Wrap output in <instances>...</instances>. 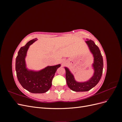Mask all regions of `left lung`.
Wrapping results in <instances>:
<instances>
[{
	"instance_id": "8db88e82",
	"label": "left lung",
	"mask_w": 122,
	"mask_h": 122,
	"mask_svg": "<svg viewBox=\"0 0 122 122\" xmlns=\"http://www.w3.org/2000/svg\"><path fill=\"white\" fill-rule=\"evenodd\" d=\"M86 43L94 55V75L87 82H78L75 80L73 75L68 69L65 68L66 78L68 86L70 89L75 92H86L90 90L98 84L102 75L103 61L99 47L91 40H87Z\"/></svg>"
}]
</instances>
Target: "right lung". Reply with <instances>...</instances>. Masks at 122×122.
Returning a JSON list of instances; mask_svg holds the SVG:
<instances>
[{
  "label": "right lung",
  "instance_id": "obj_1",
  "mask_svg": "<svg viewBox=\"0 0 122 122\" xmlns=\"http://www.w3.org/2000/svg\"><path fill=\"white\" fill-rule=\"evenodd\" d=\"M36 40H30L20 49L16 60V71L18 80L24 88L32 93L42 94L50 88L55 73L61 65L49 66L39 72L28 71L25 68V57L29 46Z\"/></svg>",
  "mask_w": 122,
  "mask_h": 122
}]
</instances>
